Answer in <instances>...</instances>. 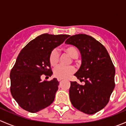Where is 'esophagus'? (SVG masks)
Listing matches in <instances>:
<instances>
[{
	"label": "esophagus",
	"mask_w": 126,
	"mask_h": 126,
	"mask_svg": "<svg viewBox=\"0 0 126 126\" xmlns=\"http://www.w3.org/2000/svg\"><path fill=\"white\" fill-rule=\"evenodd\" d=\"M62 80H62V79H58V82H62Z\"/></svg>",
	"instance_id": "obj_1"
}]
</instances>
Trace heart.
<instances>
[{
	"mask_svg": "<svg viewBox=\"0 0 126 126\" xmlns=\"http://www.w3.org/2000/svg\"><path fill=\"white\" fill-rule=\"evenodd\" d=\"M64 51L72 58H76L78 57V51L74 46H69L64 49ZM59 60V53L55 49L52 50L49 55V62L52 66H55ZM75 68L73 66H64L58 65L54 69V74L58 79H65L69 77L75 72Z\"/></svg>",
	"mask_w": 126,
	"mask_h": 126,
	"instance_id": "heart-1",
	"label": "heart"
}]
</instances>
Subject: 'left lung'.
<instances>
[{
    "instance_id": "left-lung-1",
    "label": "left lung",
    "mask_w": 126,
    "mask_h": 126,
    "mask_svg": "<svg viewBox=\"0 0 126 126\" xmlns=\"http://www.w3.org/2000/svg\"><path fill=\"white\" fill-rule=\"evenodd\" d=\"M79 50L82 63L74 74L80 82H71L69 97L76 109L88 115L104 109L115 88V69L105 47L85 34L71 36L65 41Z\"/></svg>"
}]
</instances>
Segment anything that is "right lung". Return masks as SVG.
<instances>
[{"mask_svg":"<svg viewBox=\"0 0 126 126\" xmlns=\"http://www.w3.org/2000/svg\"><path fill=\"white\" fill-rule=\"evenodd\" d=\"M68 35L42 34L22 49L10 72L11 95L22 109L36 113L54 101L59 82L57 79L42 82L43 74L51 76L49 55Z\"/></svg>","mask_w":126,"mask_h":126,"instance_id":"1","label":"right lung"}]
</instances>
